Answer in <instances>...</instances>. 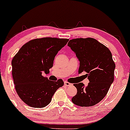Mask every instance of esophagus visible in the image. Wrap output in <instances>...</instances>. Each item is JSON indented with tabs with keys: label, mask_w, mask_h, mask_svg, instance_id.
Instances as JSON below:
<instances>
[{
	"label": "esophagus",
	"mask_w": 130,
	"mask_h": 130,
	"mask_svg": "<svg viewBox=\"0 0 130 130\" xmlns=\"http://www.w3.org/2000/svg\"><path fill=\"white\" fill-rule=\"evenodd\" d=\"M72 85V84H70V83L68 82H64V86H66V87H69V86Z\"/></svg>",
	"instance_id": "1"
}]
</instances>
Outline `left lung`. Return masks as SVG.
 Wrapping results in <instances>:
<instances>
[{"mask_svg": "<svg viewBox=\"0 0 130 130\" xmlns=\"http://www.w3.org/2000/svg\"><path fill=\"white\" fill-rule=\"evenodd\" d=\"M80 62L78 74L86 72L88 85L75 84L77 94L72 98L74 104L89 107L98 104L106 96L114 79L116 64L108 48L93 38L70 40L68 43Z\"/></svg>", "mask_w": 130, "mask_h": 130, "instance_id": "8db88e82", "label": "left lung"}]
</instances>
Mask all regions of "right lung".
<instances>
[{
  "instance_id": "add662e5",
  "label": "right lung",
  "mask_w": 130,
  "mask_h": 130,
  "mask_svg": "<svg viewBox=\"0 0 130 130\" xmlns=\"http://www.w3.org/2000/svg\"><path fill=\"white\" fill-rule=\"evenodd\" d=\"M69 39L45 37L30 40L20 49L11 61L15 90L21 100L30 107L42 108L64 82L49 80L42 73L49 72L58 52Z\"/></svg>"
}]
</instances>
